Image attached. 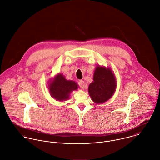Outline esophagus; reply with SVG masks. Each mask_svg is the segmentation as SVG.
I'll return each instance as SVG.
<instances>
[{
    "label": "esophagus",
    "mask_w": 160,
    "mask_h": 160,
    "mask_svg": "<svg viewBox=\"0 0 160 160\" xmlns=\"http://www.w3.org/2000/svg\"><path fill=\"white\" fill-rule=\"evenodd\" d=\"M78 85L82 89H84L85 88V84L83 80H80L78 82Z\"/></svg>",
    "instance_id": "1"
}]
</instances>
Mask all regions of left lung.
I'll return each instance as SVG.
<instances>
[{"label": "left lung", "instance_id": "left-lung-1", "mask_svg": "<svg viewBox=\"0 0 160 160\" xmlns=\"http://www.w3.org/2000/svg\"><path fill=\"white\" fill-rule=\"evenodd\" d=\"M116 78L110 68L98 66L94 73L93 82L88 87V92L95 103L108 100L116 90Z\"/></svg>", "mask_w": 160, "mask_h": 160}]
</instances>
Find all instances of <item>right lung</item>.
Returning a JSON list of instances; mask_svg holds the SVG:
<instances>
[{
  "mask_svg": "<svg viewBox=\"0 0 160 160\" xmlns=\"http://www.w3.org/2000/svg\"><path fill=\"white\" fill-rule=\"evenodd\" d=\"M51 95L58 101L68 99L70 92L78 88V85L73 81L67 80L62 74L58 75L49 84Z\"/></svg>",
  "mask_w": 160,
  "mask_h": 160,
  "instance_id": "1",
  "label": "right lung"
}]
</instances>
